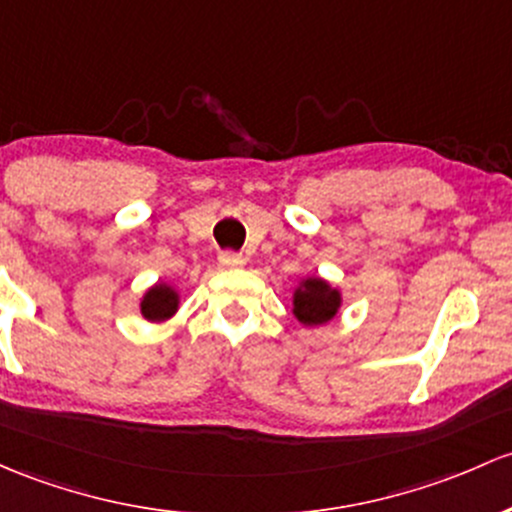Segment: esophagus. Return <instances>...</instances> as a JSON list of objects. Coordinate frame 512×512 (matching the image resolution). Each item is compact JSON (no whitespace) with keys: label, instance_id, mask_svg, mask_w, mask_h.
<instances>
[{"label":"esophagus","instance_id":"esophagus-1","mask_svg":"<svg viewBox=\"0 0 512 512\" xmlns=\"http://www.w3.org/2000/svg\"><path fill=\"white\" fill-rule=\"evenodd\" d=\"M218 262H220V267H228V270H238V267L245 265V257L238 255V252H233V250H225V252H220V255H218Z\"/></svg>","mask_w":512,"mask_h":512}]
</instances>
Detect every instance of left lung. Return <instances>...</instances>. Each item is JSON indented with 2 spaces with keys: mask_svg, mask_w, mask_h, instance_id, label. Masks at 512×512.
Listing matches in <instances>:
<instances>
[{
  "mask_svg": "<svg viewBox=\"0 0 512 512\" xmlns=\"http://www.w3.org/2000/svg\"><path fill=\"white\" fill-rule=\"evenodd\" d=\"M341 294L324 279H306L294 294V316L306 326H321L336 316Z\"/></svg>",
  "mask_w": 512,
  "mask_h": 512,
  "instance_id": "left-lung-1",
  "label": "left lung"
}]
</instances>
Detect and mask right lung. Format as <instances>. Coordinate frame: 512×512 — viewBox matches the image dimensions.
Segmentation results:
<instances>
[{"label":"right lung","mask_w":512,"mask_h":512,"mask_svg":"<svg viewBox=\"0 0 512 512\" xmlns=\"http://www.w3.org/2000/svg\"><path fill=\"white\" fill-rule=\"evenodd\" d=\"M176 306H179V299H176L174 289L166 287V284H157V287L144 294L142 314L149 321H164L174 314Z\"/></svg>","instance_id":"right-lung-1"}]
</instances>
